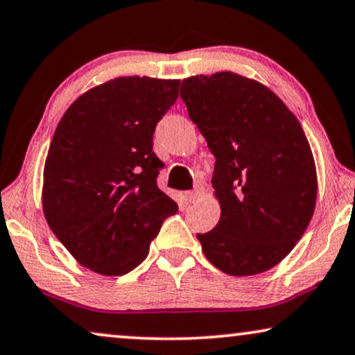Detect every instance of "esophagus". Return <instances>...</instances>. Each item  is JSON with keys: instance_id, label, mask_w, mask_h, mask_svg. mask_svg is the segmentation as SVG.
Masks as SVG:
<instances>
[{"instance_id": "esophagus-1", "label": "esophagus", "mask_w": 355, "mask_h": 355, "mask_svg": "<svg viewBox=\"0 0 355 355\" xmlns=\"http://www.w3.org/2000/svg\"><path fill=\"white\" fill-rule=\"evenodd\" d=\"M200 196H202V187L197 186L196 189H193V191L187 192V200L191 203H196L198 198H200Z\"/></svg>"}]
</instances>
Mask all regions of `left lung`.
Wrapping results in <instances>:
<instances>
[{
	"label": "left lung",
	"mask_w": 355,
	"mask_h": 355,
	"mask_svg": "<svg viewBox=\"0 0 355 355\" xmlns=\"http://www.w3.org/2000/svg\"><path fill=\"white\" fill-rule=\"evenodd\" d=\"M181 98L216 158L221 218L197 234L203 254L231 276L273 268L302 237L317 200L312 150L297 118L265 85L232 72L184 79Z\"/></svg>",
	"instance_id": "left-lung-1"
}]
</instances>
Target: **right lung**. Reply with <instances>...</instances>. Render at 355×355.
I'll return each instance as SVG.
<instances>
[{
	"mask_svg": "<svg viewBox=\"0 0 355 355\" xmlns=\"http://www.w3.org/2000/svg\"><path fill=\"white\" fill-rule=\"evenodd\" d=\"M179 80L118 77L85 92L58 124L43 171L48 226L80 265L121 276L147 259L178 203L159 191L153 132Z\"/></svg>",
	"mask_w": 355,
	"mask_h": 355,
	"instance_id": "obj_1",
	"label": "right lung"
}]
</instances>
